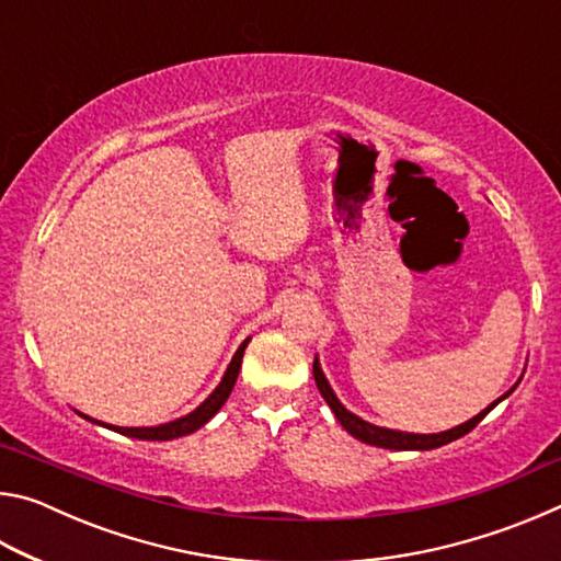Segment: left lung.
Masks as SVG:
<instances>
[{
    "label": "left lung",
    "instance_id": "8db88e82",
    "mask_svg": "<svg viewBox=\"0 0 561 561\" xmlns=\"http://www.w3.org/2000/svg\"><path fill=\"white\" fill-rule=\"evenodd\" d=\"M314 381H317V388L319 393L324 396V401L329 403L331 411H334L336 421L341 423V428H344L348 435H354L356 440L360 443H368V445H376V448H388V450H433V448H440V445H448L453 440L462 438V435H468L474 425H478L482 417H485L492 408H495L500 401H505V398L515 391L517 383L510 388L507 393H502L495 403H490L485 411H480L474 417H470V421H465L460 425H455V428L450 431H443V433H403V431H391V428H381V425H374L364 421V417H358L356 413H351L348 408H344V403L339 401L334 388L329 386L324 371H321V364L319 358L314 356Z\"/></svg>",
    "mask_w": 561,
    "mask_h": 561
}]
</instances>
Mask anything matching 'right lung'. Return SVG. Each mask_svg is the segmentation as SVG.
Listing matches in <instances>:
<instances>
[{
  "label": "right lung",
  "mask_w": 561,
  "mask_h": 561,
  "mask_svg": "<svg viewBox=\"0 0 561 561\" xmlns=\"http://www.w3.org/2000/svg\"><path fill=\"white\" fill-rule=\"evenodd\" d=\"M247 344H250V336H247L242 344H240V348L234 351L230 366H227L222 381L217 383L215 391L207 396L205 401L197 405L193 413H187L183 417H175V421L163 423V425H150V428H123V425L101 423V421H96V417H89V415H83V413H79V415H83L91 423L103 425V428H111V431H116L121 435H128V438H138V440H175V438H183V435H190V433H195L197 428H203V425L210 421V417L225 405L227 398H230L232 388H234V381H237V374H240V366H242V356H244Z\"/></svg>",
  "instance_id": "1"
}]
</instances>
